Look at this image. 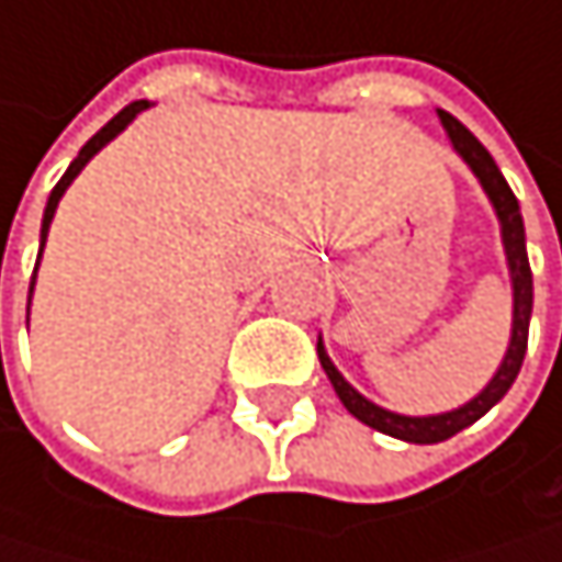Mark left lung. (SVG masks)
<instances>
[{
	"mask_svg": "<svg viewBox=\"0 0 562 562\" xmlns=\"http://www.w3.org/2000/svg\"><path fill=\"white\" fill-rule=\"evenodd\" d=\"M439 123H443L447 136L453 139V149L463 156V162L473 169V176L480 179L483 192L490 195V203L496 210L499 220V233H503V249H506V266H509V283H513V333H509V346L506 356L496 370V376L483 386V393H476L467 406L450 409V413H436V416H403V413H390L376 403H370L363 393H356L342 373L333 367V359L326 356L323 339L316 342L319 352V363L336 390V396L342 400V406L359 419L367 423L386 436L406 439V443H443V439L457 436L460 429L473 426L480 416H486L513 386L519 367H524V356H527V336H530V313H533V272H530V259H527V233H524V216H519V203L513 189L506 186L499 166L493 162V156L483 149V143L460 123L457 115L436 109Z\"/></svg>",
	"mask_w": 562,
	"mask_h": 562,
	"instance_id": "left-lung-1",
	"label": "left lung"
}]
</instances>
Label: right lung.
<instances>
[{"label":"right lung","mask_w":562,"mask_h":562,"mask_svg":"<svg viewBox=\"0 0 562 562\" xmlns=\"http://www.w3.org/2000/svg\"><path fill=\"white\" fill-rule=\"evenodd\" d=\"M143 109H149V102H146V99H139V102H130L123 112H115V115L109 119V123H105V126H102V130H99V133H95V136H92V139L82 146V149H79V156L69 162L66 176H63V179L56 182V189L49 192V203H46V213H43V233H38V259H43V246H46V236H49V223H53V216H56V206H59L63 192L69 189V182H72V179L82 172V166H86V162H89V159H92V156H95V153L105 146V143H112L119 133H123V130L133 123V119H136ZM35 269H38V262H35ZM32 286H35V272H32ZM32 286H29V303H32ZM25 313H29V310H25Z\"/></svg>","instance_id":"1"}]
</instances>
